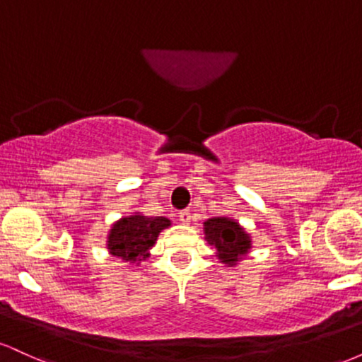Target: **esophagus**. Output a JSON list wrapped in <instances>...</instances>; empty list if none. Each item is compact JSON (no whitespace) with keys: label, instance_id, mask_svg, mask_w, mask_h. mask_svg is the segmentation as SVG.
<instances>
[{"label":"esophagus","instance_id":"esophagus-1","mask_svg":"<svg viewBox=\"0 0 362 362\" xmlns=\"http://www.w3.org/2000/svg\"><path fill=\"white\" fill-rule=\"evenodd\" d=\"M190 218H192V216H190V211H180V213H178V219H180L182 223H190Z\"/></svg>","mask_w":362,"mask_h":362}]
</instances>
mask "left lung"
<instances>
[{"instance_id":"1","label":"left lung","mask_w":362,"mask_h":362,"mask_svg":"<svg viewBox=\"0 0 362 362\" xmlns=\"http://www.w3.org/2000/svg\"><path fill=\"white\" fill-rule=\"evenodd\" d=\"M206 240L216 248L218 257L228 265H235L250 248V238L233 219L213 218L204 223Z\"/></svg>"}]
</instances>
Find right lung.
Instances as JSON below:
<instances>
[{
    "mask_svg": "<svg viewBox=\"0 0 362 362\" xmlns=\"http://www.w3.org/2000/svg\"><path fill=\"white\" fill-rule=\"evenodd\" d=\"M167 226H170V219L163 216H129L114 224L107 245L112 255L120 257L122 260H143L148 257L149 248L155 245L160 231Z\"/></svg>",
    "mask_w": 362,
    "mask_h": 362,
    "instance_id": "obj_1",
    "label": "right lung"
}]
</instances>
